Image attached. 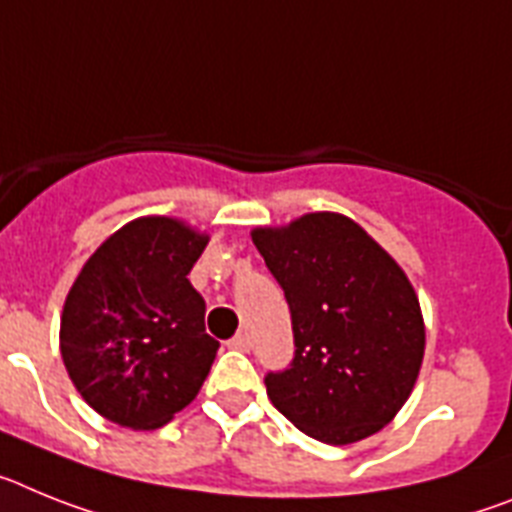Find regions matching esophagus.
<instances>
[{
    "instance_id": "esophagus-1",
    "label": "esophagus",
    "mask_w": 512,
    "mask_h": 512,
    "mask_svg": "<svg viewBox=\"0 0 512 512\" xmlns=\"http://www.w3.org/2000/svg\"><path fill=\"white\" fill-rule=\"evenodd\" d=\"M229 348L231 350H242V353H247V350L252 348V337L247 335V332H239V335H234L229 340Z\"/></svg>"
}]
</instances>
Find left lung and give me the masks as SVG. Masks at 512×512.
I'll return each mask as SVG.
<instances>
[{
  "label": "left lung",
  "mask_w": 512,
  "mask_h": 512,
  "mask_svg": "<svg viewBox=\"0 0 512 512\" xmlns=\"http://www.w3.org/2000/svg\"><path fill=\"white\" fill-rule=\"evenodd\" d=\"M252 242L286 293L293 361L265 376L275 410L322 443L379 433L412 394L425 353L404 270L342 213H306Z\"/></svg>",
  "instance_id": "obj_1"
}]
</instances>
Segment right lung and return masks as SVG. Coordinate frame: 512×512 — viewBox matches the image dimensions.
I'll return each mask as SVG.
<instances>
[{
    "instance_id": "add662e5",
    "label": "right lung",
    "mask_w": 512,
    "mask_h": 512,
    "mask_svg": "<svg viewBox=\"0 0 512 512\" xmlns=\"http://www.w3.org/2000/svg\"><path fill=\"white\" fill-rule=\"evenodd\" d=\"M208 237L144 216L84 262L61 314V358L92 410L123 428L154 430L201 391L219 342L188 281Z\"/></svg>"
}]
</instances>
